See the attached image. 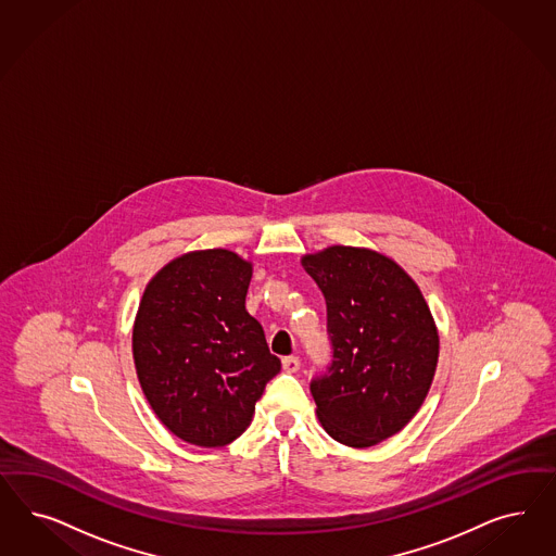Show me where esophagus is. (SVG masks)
I'll return each mask as SVG.
<instances>
[{
  "instance_id": "esophagus-1",
  "label": "esophagus",
  "mask_w": 556,
  "mask_h": 556,
  "mask_svg": "<svg viewBox=\"0 0 556 556\" xmlns=\"http://www.w3.org/2000/svg\"><path fill=\"white\" fill-rule=\"evenodd\" d=\"M282 368L290 372V375H294V372L301 370V359L296 358V356H288V358L282 359Z\"/></svg>"
}]
</instances>
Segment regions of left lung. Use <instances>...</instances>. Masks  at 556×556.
<instances>
[{
  "mask_svg": "<svg viewBox=\"0 0 556 556\" xmlns=\"http://www.w3.org/2000/svg\"><path fill=\"white\" fill-rule=\"evenodd\" d=\"M301 264L323 290L336 358L311 382L317 417L343 446H377L430 391L440 356L430 305L393 257L370 248L329 245Z\"/></svg>",
  "mask_w": 556,
  "mask_h": 556,
  "instance_id": "left-lung-1",
  "label": "left lung"
}]
</instances>
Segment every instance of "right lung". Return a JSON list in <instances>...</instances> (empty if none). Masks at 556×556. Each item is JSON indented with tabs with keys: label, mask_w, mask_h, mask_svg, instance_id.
Wrapping results in <instances>:
<instances>
[{
	"label": "right lung",
	"mask_w": 556,
	"mask_h": 556,
	"mask_svg": "<svg viewBox=\"0 0 556 556\" xmlns=\"http://www.w3.org/2000/svg\"><path fill=\"white\" fill-rule=\"evenodd\" d=\"M253 264L231 250L167 262L144 287L132 359L144 399L176 438L220 448L251 424L280 372L262 325L245 311Z\"/></svg>",
	"instance_id": "obj_1"
}]
</instances>
